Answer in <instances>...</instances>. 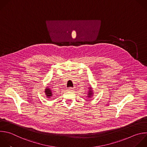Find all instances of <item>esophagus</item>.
<instances>
[{"mask_svg":"<svg viewBox=\"0 0 147 147\" xmlns=\"http://www.w3.org/2000/svg\"><path fill=\"white\" fill-rule=\"evenodd\" d=\"M73 88H69L67 89V91H72V90H73Z\"/></svg>","mask_w":147,"mask_h":147,"instance_id":"esophagus-1","label":"esophagus"}]
</instances>
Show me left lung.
I'll list each match as a JSON object with an SVG mask.
<instances>
[{"instance_id":"left-lung-1","label":"left lung","mask_w":147,"mask_h":147,"mask_svg":"<svg viewBox=\"0 0 147 147\" xmlns=\"http://www.w3.org/2000/svg\"><path fill=\"white\" fill-rule=\"evenodd\" d=\"M88 95H87V97L88 98H91V97L93 96V88H92L91 86H90V87L88 88Z\"/></svg>"}]
</instances>
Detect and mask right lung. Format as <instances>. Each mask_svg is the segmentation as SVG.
Wrapping results in <instances>:
<instances>
[{"instance_id":"right-lung-1","label":"right lung","mask_w":147,"mask_h":147,"mask_svg":"<svg viewBox=\"0 0 147 147\" xmlns=\"http://www.w3.org/2000/svg\"><path fill=\"white\" fill-rule=\"evenodd\" d=\"M44 92L46 95L47 98H48V99L51 98V97L53 96V92L50 88H48V86L46 87V89H45Z\"/></svg>"}]
</instances>
